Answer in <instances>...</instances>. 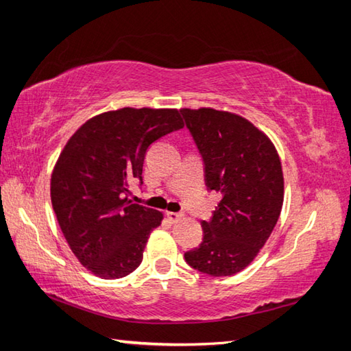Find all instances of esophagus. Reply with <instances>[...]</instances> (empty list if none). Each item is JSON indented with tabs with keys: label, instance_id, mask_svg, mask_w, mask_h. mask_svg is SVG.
Listing matches in <instances>:
<instances>
[{
	"label": "esophagus",
	"instance_id": "esophagus-1",
	"mask_svg": "<svg viewBox=\"0 0 351 351\" xmlns=\"http://www.w3.org/2000/svg\"><path fill=\"white\" fill-rule=\"evenodd\" d=\"M165 215H167V218L170 219L171 223H176V221H180V219L184 217L182 213H180V212H167V213H165Z\"/></svg>",
	"mask_w": 351,
	"mask_h": 351
}]
</instances>
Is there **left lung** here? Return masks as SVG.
<instances>
[{"instance_id": "1", "label": "left lung", "mask_w": 351, "mask_h": 351, "mask_svg": "<svg viewBox=\"0 0 351 351\" xmlns=\"http://www.w3.org/2000/svg\"><path fill=\"white\" fill-rule=\"evenodd\" d=\"M204 159L206 186L221 193L198 247L184 254L192 268L234 276L257 257L283 206V171L274 144L235 112L181 110Z\"/></svg>"}]
</instances>
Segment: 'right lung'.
<instances>
[{"label":"right lung","instance_id":"obj_1","mask_svg":"<svg viewBox=\"0 0 351 351\" xmlns=\"http://www.w3.org/2000/svg\"><path fill=\"white\" fill-rule=\"evenodd\" d=\"M184 127L175 108H125L97 114L71 136L51 175L57 221L77 260L106 280L141 265L162 212L133 204L147 148Z\"/></svg>","mask_w":351,"mask_h":351}]
</instances>
